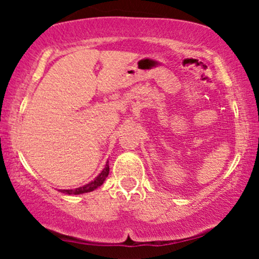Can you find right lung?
Listing matches in <instances>:
<instances>
[{
  "mask_svg": "<svg viewBox=\"0 0 259 259\" xmlns=\"http://www.w3.org/2000/svg\"><path fill=\"white\" fill-rule=\"evenodd\" d=\"M108 174H109V165H108V162H107L106 167L103 168V170L89 184H86L84 186H80L78 189L61 190V192H63V194H67V195H81V194H86V192H91L105 183L106 178L108 177Z\"/></svg>",
  "mask_w": 259,
  "mask_h": 259,
  "instance_id": "right-lung-1",
  "label": "right lung"
}]
</instances>
